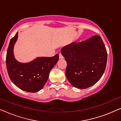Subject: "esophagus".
I'll return each mask as SVG.
<instances>
[{
  "label": "esophagus",
  "instance_id": "34e87169",
  "mask_svg": "<svg viewBox=\"0 0 121 121\" xmlns=\"http://www.w3.org/2000/svg\"><path fill=\"white\" fill-rule=\"evenodd\" d=\"M59 58H60V59H62L64 58V56H63L62 55L61 53L59 54Z\"/></svg>",
  "mask_w": 121,
  "mask_h": 121
}]
</instances>
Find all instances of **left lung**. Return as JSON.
Segmentation results:
<instances>
[{"mask_svg": "<svg viewBox=\"0 0 121 121\" xmlns=\"http://www.w3.org/2000/svg\"><path fill=\"white\" fill-rule=\"evenodd\" d=\"M61 52L67 62L66 77L74 87L89 88L95 84L104 73L108 53L99 35L73 42L62 48Z\"/></svg>", "mask_w": 121, "mask_h": 121, "instance_id": "8db88e82", "label": "left lung"}]
</instances>
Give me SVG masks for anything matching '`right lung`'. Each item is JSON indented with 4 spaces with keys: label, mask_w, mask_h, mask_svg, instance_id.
Here are the masks:
<instances>
[{
    "label": "right lung",
    "mask_w": 121,
    "mask_h": 121,
    "mask_svg": "<svg viewBox=\"0 0 121 121\" xmlns=\"http://www.w3.org/2000/svg\"><path fill=\"white\" fill-rule=\"evenodd\" d=\"M18 33L10 40L6 57V68L13 83L23 91L37 92L43 88L49 77V72L59 60V55L52 57H38L31 62L20 63L15 59L13 46Z\"/></svg>",
    "instance_id": "right-lung-1"
}]
</instances>
